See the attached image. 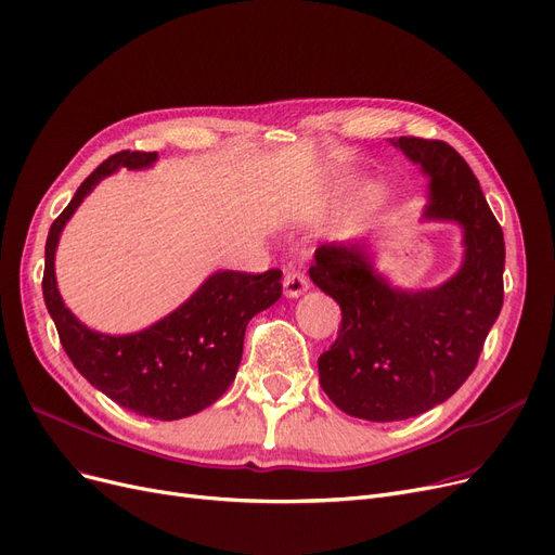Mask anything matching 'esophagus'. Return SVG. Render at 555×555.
I'll return each instance as SVG.
<instances>
[{
  "mask_svg": "<svg viewBox=\"0 0 555 555\" xmlns=\"http://www.w3.org/2000/svg\"><path fill=\"white\" fill-rule=\"evenodd\" d=\"M308 291V279L301 272H287L283 276V295L287 299H297Z\"/></svg>",
  "mask_w": 555,
  "mask_h": 555,
  "instance_id": "esophagus-1",
  "label": "esophagus"
}]
</instances>
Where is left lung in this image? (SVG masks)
<instances>
[{
	"mask_svg": "<svg viewBox=\"0 0 555 555\" xmlns=\"http://www.w3.org/2000/svg\"><path fill=\"white\" fill-rule=\"evenodd\" d=\"M428 179L422 222L463 233V260L433 287L395 285L376 270L367 235L322 245L310 281L340 304L337 340L318 360L326 397L367 422L417 417L474 372L503 306V231L465 158L442 140L392 138Z\"/></svg>",
	"mask_w": 555,
	"mask_h": 555,
	"instance_id": "1",
	"label": "left lung"
}]
</instances>
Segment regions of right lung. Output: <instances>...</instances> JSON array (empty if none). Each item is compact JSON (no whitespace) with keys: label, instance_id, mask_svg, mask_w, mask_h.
I'll list each match as a JSON object with an SVG mask.
<instances>
[{"label":"right lung","instance_id":"right-lung-1","mask_svg":"<svg viewBox=\"0 0 555 555\" xmlns=\"http://www.w3.org/2000/svg\"><path fill=\"white\" fill-rule=\"evenodd\" d=\"M156 152H119L106 158L54 220L44 245V306L72 365L90 385L127 411L163 422L195 415L218 401L243 360L245 328L281 297V270L212 272L165 318L135 333H102L72 312L56 283V247L65 224L90 192L117 170H150Z\"/></svg>","mask_w":555,"mask_h":555}]
</instances>
